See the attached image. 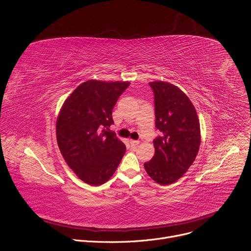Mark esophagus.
<instances>
[{
  "instance_id": "obj_1",
  "label": "esophagus",
  "mask_w": 251,
  "mask_h": 251,
  "mask_svg": "<svg viewBox=\"0 0 251 251\" xmlns=\"http://www.w3.org/2000/svg\"><path fill=\"white\" fill-rule=\"evenodd\" d=\"M129 144H130L131 146L136 147V146H138V145L140 144V142H139V141H136V140H129Z\"/></svg>"
}]
</instances>
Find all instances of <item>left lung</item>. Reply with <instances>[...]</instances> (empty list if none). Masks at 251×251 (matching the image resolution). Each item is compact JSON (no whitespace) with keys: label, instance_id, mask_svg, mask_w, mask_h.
<instances>
[{"label":"left lung","instance_id":"obj_1","mask_svg":"<svg viewBox=\"0 0 251 251\" xmlns=\"http://www.w3.org/2000/svg\"><path fill=\"white\" fill-rule=\"evenodd\" d=\"M155 97L156 127L161 131L153 143L155 154L144 167L150 177L168 185L194 163L201 145V128L197 110L177 86L155 81L149 83Z\"/></svg>","mask_w":251,"mask_h":251}]
</instances>
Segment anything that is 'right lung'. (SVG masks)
Listing matches in <instances>:
<instances>
[{"instance_id":"add662e5","label":"right lung","mask_w":251,"mask_h":251,"mask_svg":"<svg viewBox=\"0 0 251 251\" xmlns=\"http://www.w3.org/2000/svg\"><path fill=\"white\" fill-rule=\"evenodd\" d=\"M129 82L89 80L65 100L56 120V141L69 167L90 185L105 183L120 165L126 145L108 127L112 109Z\"/></svg>"}]
</instances>
